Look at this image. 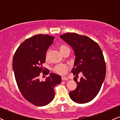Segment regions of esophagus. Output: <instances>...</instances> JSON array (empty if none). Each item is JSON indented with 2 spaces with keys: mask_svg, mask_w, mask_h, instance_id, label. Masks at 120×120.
Instances as JSON below:
<instances>
[{
  "mask_svg": "<svg viewBox=\"0 0 120 120\" xmlns=\"http://www.w3.org/2000/svg\"><path fill=\"white\" fill-rule=\"evenodd\" d=\"M61 79L63 81H67V80H68V78L66 77H62Z\"/></svg>",
  "mask_w": 120,
  "mask_h": 120,
  "instance_id": "1",
  "label": "esophagus"
}]
</instances>
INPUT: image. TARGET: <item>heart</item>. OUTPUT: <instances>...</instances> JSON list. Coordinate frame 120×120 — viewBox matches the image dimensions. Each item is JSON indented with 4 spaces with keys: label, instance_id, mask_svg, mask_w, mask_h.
Here are the masks:
<instances>
[{
    "label": "heart",
    "instance_id": "1",
    "mask_svg": "<svg viewBox=\"0 0 120 120\" xmlns=\"http://www.w3.org/2000/svg\"><path fill=\"white\" fill-rule=\"evenodd\" d=\"M59 49L62 54L64 53V52L67 51L69 50V49L68 47L65 45H60V46L59 47ZM49 52H50L49 49V50L47 51V52L46 53L47 58L48 56H49ZM69 65H68L67 64H57L53 67V71L54 72H55L56 73L60 74V75H64V74L67 73V72L68 71L69 69Z\"/></svg>",
    "mask_w": 120,
    "mask_h": 120
}]
</instances>
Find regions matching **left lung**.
Instances as JSON below:
<instances>
[{"label":"left lung","mask_w":120,"mask_h":120,"mask_svg":"<svg viewBox=\"0 0 120 120\" xmlns=\"http://www.w3.org/2000/svg\"><path fill=\"white\" fill-rule=\"evenodd\" d=\"M60 38L73 48L75 53L74 67L71 72L77 77L81 73L79 82L74 78L76 89L69 93L73 101L83 104L91 101L99 93L105 77L106 65L100 46L85 35L67 33Z\"/></svg>","instance_id":"left-lung-1"}]
</instances>
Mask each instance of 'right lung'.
I'll return each mask as SVG.
<instances>
[{"mask_svg": "<svg viewBox=\"0 0 120 120\" xmlns=\"http://www.w3.org/2000/svg\"><path fill=\"white\" fill-rule=\"evenodd\" d=\"M54 39L48 34L34 35L22 43L13 56L12 67L19 90L34 105L42 107L51 102L55 95L53 89L61 82V77L55 73H51L45 81L39 80L41 74L49 73L42 64Z\"/></svg>", "mask_w": 120, "mask_h": 120, "instance_id": "1", "label": "right lung"}]
</instances>
